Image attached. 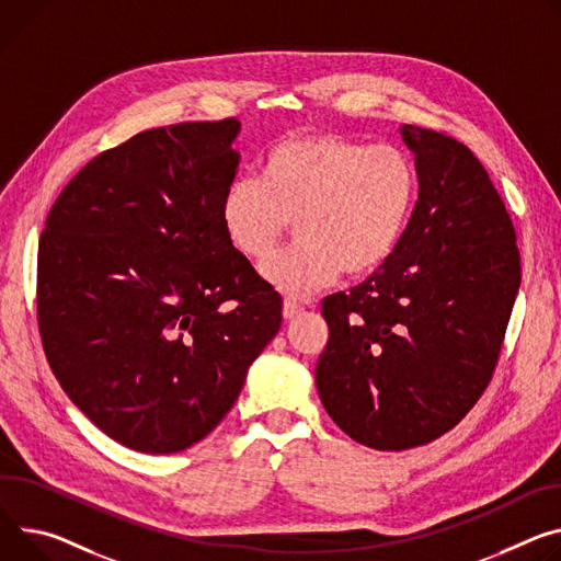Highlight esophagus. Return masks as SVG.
<instances>
[{
	"label": "esophagus",
	"mask_w": 561,
	"mask_h": 561,
	"mask_svg": "<svg viewBox=\"0 0 561 561\" xmlns=\"http://www.w3.org/2000/svg\"><path fill=\"white\" fill-rule=\"evenodd\" d=\"M299 313H304V307H301V304H295V301H290V299H286V301H284V309H282L284 320H293V318H297Z\"/></svg>",
	"instance_id": "1"
}]
</instances>
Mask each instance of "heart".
Here are the masks:
<instances>
[{
  "label": "heart",
  "instance_id": "heart-1",
  "mask_svg": "<svg viewBox=\"0 0 561 561\" xmlns=\"http://www.w3.org/2000/svg\"><path fill=\"white\" fill-rule=\"evenodd\" d=\"M416 201V170L404 151L337 134L293 136L266 154L262 181L239 179L221 198L230 245L266 262L295 224L299 243L262 277L288 299H307L342 273L374 275L393 254Z\"/></svg>",
  "mask_w": 561,
  "mask_h": 561
}]
</instances>
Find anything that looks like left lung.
I'll return each mask as SVG.
<instances>
[{"label": "left lung", "mask_w": 561, "mask_h": 561, "mask_svg": "<svg viewBox=\"0 0 561 561\" xmlns=\"http://www.w3.org/2000/svg\"><path fill=\"white\" fill-rule=\"evenodd\" d=\"M419 203L387 264L329 295L316 367L335 425L400 451L456 427L492 380L522 284L517 232L485 168L445 131L404 125Z\"/></svg>", "instance_id": "1"}]
</instances>
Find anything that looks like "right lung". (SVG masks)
<instances>
[{"label":"right lung","instance_id":"1","mask_svg":"<svg viewBox=\"0 0 561 561\" xmlns=\"http://www.w3.org/2000/svg\"><path fill=\"white\" fill-rule=\"evenodd\" d=\"M237 134L224 118L131 136L67 183L39 237L48 367L95 427L136 451L206 438L282 327V297L221 224Z\"/></svg>","mask_w":561,"mask_h":561}]
</instances>
